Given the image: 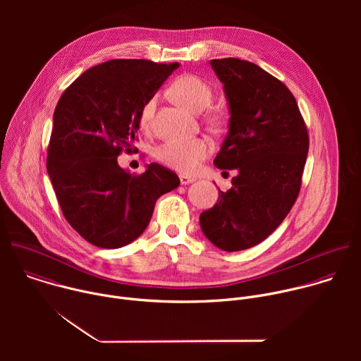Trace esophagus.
Listing matches in <instances>:
<instances>
[{
  "instance_id": "1",
  "label": "esophagus",
  "mask_w": 361,
  "mask_h": 361,
  "mask_svg": "<svg viewBox=\"0 0 361 361\" xmlns=\"http://www.w3.org/2000/svg\"><path fill=\"white\" fill-rule=\"evenodd\" d=\"M194 181H195V178H194V177L184 176V174H181V176H180V183H181L183 185H185V184H191V183H194Z\"/></svg>"
}]
</instances>
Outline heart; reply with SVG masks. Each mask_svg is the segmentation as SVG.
I'll list each match as a JSON object with an SVG mask.
<instances>
[{"label":"heart","mask_w":361,"mask_h":361,"mask_svg":"<svg viewBox=\"0 0 361 361\" xmlns=\"http://www.w3.org/2000/svg\"><path fill=\"white\" fill-rule=\"evenodd\" d=\"M171 95L192 113H201L213 101L212 87L197 75L185 74L178 77L170 87ZM157 107V95L151 97L141 110L140 121L144 128H148ZM212 142L197 137L191 140L166 141L156 149V159L166 167L178 173H192L202 160L212 154Z\"/></svg>","instance_id":"b5f03b06"}]
</instances>
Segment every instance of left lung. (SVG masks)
<instances>
[{
    "mask_svg": "<svg viewBox=\"0 0 361 361\" xmlns=\"http://www.w3.org/2000/svg\"><path fill=\"white\" fill-rule=\"evenodd\" d=\"M230 107V130L214 159L237 170L233 187L202 212L200 226L216 247L240 251L260 244L294 205L308 152V131L291 91L245 60L210 61Z\"/></svg>",
    "mask_w": 361,
    "mask_h": 361,
    "instance_id": "1",
    "label": "left lung"
}]
</instances>
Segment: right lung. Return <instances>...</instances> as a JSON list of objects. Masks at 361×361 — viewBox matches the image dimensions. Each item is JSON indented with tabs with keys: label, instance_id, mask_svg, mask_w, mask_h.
Segmentation results:
<instances>
[{
	"label": "right lung",
	"instance_id": "right-lung-1",
	"mask_svg": "<svg viewBox=\"0 0 361 361\" xmlns=\"http://www.w3.org/2000/svg\"><path fill=\"white\" fill-rule=\"evenodd\" d=\"M178 63L110 60L66 88L54 111L47 170L70 226L101 248L130 244L147 228L160 195L178 176L151 163L142 174L124 171L121 152L138 151L140 114Z\"/></svg>",
	"mask_w": 361,
	"mask_h": 361
}]
</instances>
